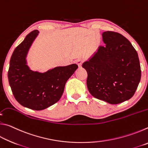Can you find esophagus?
I'll list each match as a JSON object with an SVG mask.
<instances>
[{
  "mask_svg": "<svg viewBox=\"0 0 148 148\" xmlns=\"http://www.w3.org/2000/svg\"><path fill=\"white\" fill-rule=\"evenodd\" d=\"M76 64L78 65L79 66H81L82 63H83V62H84V59H81V58L77 59L76 61Z\"/></svg>",
  "mask_w": 148,
  "mask_h": 148,
  "instance_id": "34e87169",
  "label": "esophagus"
}]
</instances>
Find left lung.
<instances>
[{
	"mask_svg": "<svg viewBox=\"0 0 148 148\" xmlns=\"http://www.w3.org/2000/svg\"><path fill=\"white\" fill-rule=\"evenodd\" d=\"M105 46L82 66L87 72V86L92 97L116 104L133 96L141 78L136 49L122 34L102 33Z\"/></svg>",
	"mask_w": 148,
	"mask_h": 148,
	"instance_id": "8db88e82",
	"label": "left lung"
}]
</instances>
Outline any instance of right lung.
I'll return each mask as SVG.
<instances>
[{
  "instance_id": "right-lung-1",
  "label": "right lung",
  "mask_w": 148,
  "mask_h": 148,
  "mask_svg": "<svg viewBox=\"0 0 148 148\" xmlns=\"http://www.w3.org/2000/svg\"><path fill=\"white\" fill-rule=\"evenodd\" d=\"M38 34L34 30L27 35L12 55L8 77L15 99L28 108L42 110L56 103L63 93L65 84L78 66H59L44 73L33 72L26 64L29 48Z\"/></svg>"
}]
</instances>
